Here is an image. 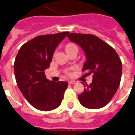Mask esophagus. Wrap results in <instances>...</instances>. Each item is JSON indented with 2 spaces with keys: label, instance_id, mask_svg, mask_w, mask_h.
<instances>
[{
  "label": "esophagus",
  "instance_id": "esophagus-1",
  "mask_svg": "<svg viewBox=\"0 0 135 135\" xmlns=\"http://www.w3.org/2000/svg\"><path fill=\"white\" fill-rule=\"evenodd\" d=\"M75 82L74 80H69L68 81V83L69 84V85H73V84H74Z\"/></svg>",
  "mask_w": 135,
  "mask_h": 135
}]
</instances>
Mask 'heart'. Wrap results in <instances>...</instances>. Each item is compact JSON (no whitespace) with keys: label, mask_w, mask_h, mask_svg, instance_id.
<instances>
[{"label":"heart","mask_w":135,"mask_h":135,"mask_svg":"<svg viewBox=\"0 0 135 135\" xmlns=\"http://www.w3.org/2000/svg\"><path fill=\"white\" fill-rule=\"evenodd\" d=\"M72 48H77V46L73 44H69L66 45V50H69V49H71Z\"/></svg>","instance_id":"b5f03b06"}]
</instances>
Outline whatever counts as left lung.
Masks as SVG:
<instances>
[{
    "mask_svg": "<svg viewBox=\"0 0 135 135\" xmlns=\"http://www.w3.org/2000/svg\"><path fill=\"white\" fill-rule=\"evenodd\" d=\"M71 41L82 48L86 57L83 71L92 74V83L85 85L78 95L80 104L89 109H99L109 103L121 82L122 63L114 49L98 37L88 34L71 33Z\"/></svg>",
    "mask_w": 135,
    "mask_h": 135,
    "instance_id": "1",
    "label": "left lung"
}]
</instances>
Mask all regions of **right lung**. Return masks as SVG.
Segmentation results:
<instances>
[{
	"label": "right lung",
	"instance_id": "right-lung-1",
	"mask_svg": "<svg viewBox=\"0 0 135 135\" xmlns=\"http://www.w3.org/2000/svg\"><path fill=\"white\" fill-rule=\"evenodd\" d=\"M69 33L38 36L24 44L16 55L14 69L17 85L28 103L39 110L56 109L64 98L67 82L50 81L45 70L50 66L58 44Z\"/></svg>",
	"mask_w": 135,
	"mask_h": 135
}]
</instances>
